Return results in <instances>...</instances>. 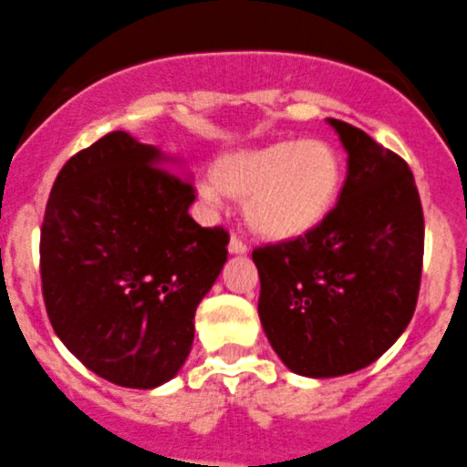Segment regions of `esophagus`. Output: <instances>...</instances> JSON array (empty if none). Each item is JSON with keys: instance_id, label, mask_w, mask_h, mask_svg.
<instances>
[{"instance_id": "esophagus-1", "label": "esophagus", "mask_w": 467, "mask_h": 467, "mask_svg": "<svg viewBox=\"0 0 467 467\" xmlns=\"http://www.w3.org/2000/svg\"><path fill=\"white\" fill-rule=\"evenodd\" d=\"M246 249H249V246L244 244V239H239L237 234H233V237H230V244H228V251H230V254L242 255V254H246Z\"/></svg>"}]
</instances>
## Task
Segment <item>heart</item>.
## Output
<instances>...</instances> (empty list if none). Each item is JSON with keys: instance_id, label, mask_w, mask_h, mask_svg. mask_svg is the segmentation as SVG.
I'll return each instance as SVG.
<instances>
[{"instance_id": "heart-1", "label": "heart", "mask_w": 467, "mask_h": 467, "mask_svg": "<svg viewBox=\"0 0 467 467\" xmlns=\"http://www.w3.org/2000/svg\"><path fill=\"white\" fill-rule=\"evenodd\" d=\"M342 179V161L326 141H272L230 150L212 165L214 186L242 200L249 228L270 242H293L321 228L337 202ZM202 192L216 195L211 183Z\"/></svg>"}]
</instances>
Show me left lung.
I'll return each instance as SVG.
<instances>
[{
	"label": "left lung",
	"instance_id": "1",
	"mask_svg": "<svg viewBox=\"0 0 467 467\" xmlns=\"http://www.w3.org/2000/svg\"><path fill=\"white\" fill-rule=\"evenodd\" d=\"M347 149V182L321 228L254 249L258 314L285 368L339 377L375 363L414 317L423 209L400 155L327 119Z\"/></svg>",
	"mask_w": 467,
	"mask_h": 467
}]
</instances>
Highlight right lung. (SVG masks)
Returning a JSON list of instances; mask_svg holds the SVG:
<instances>
[{"label":"right lung","mask_w":467,"mask_h":467,"mask_svg":"<svg viewBox=\"0 0 467 467\" xmlns=\"http://www.w3.org/2000/svg\"><path fill=\"white\" fill-rule=\"evenodd\" d=\"M165 165L123 130L104 134L65 162L41 223L50 326L125 389H155L182 369L197 305L228 260V230L192 221L195 188Z\"/></svg>","instance_id":"obj_1"}]
</instances>
